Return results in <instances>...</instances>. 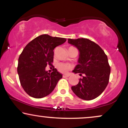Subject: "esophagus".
Instances as JSON below:
<instances>
[{"label": "esophagus", "instance_id": "obj_1", "mask_svg": "<svg viewBox=\"0 0 128 128\" xmlns=\"http://www.w3.org/2000/svg\"><path fill=\"white\" fill-rule=\"evenodd\" d=\"M69 76H70V74H64L62 76H63V78H67V77H68Z\"/></svg>", "mask_w": 128, "mask_h": 128}]
</instances>
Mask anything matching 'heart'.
Here are the masks:
<instances>
[{
    "instance_id": "1",
    "label": "heart",
    "mask_w": 128,
    "mask_h": 128,
    "mask_svg": "<svg viewBox=\"0 0 128 128\" xmlns=\"http://www.w3.org/2000/svg\"><path fill=\"white\" fill-rule=\"evenodd\" d=\"M57 67H58V70L60 72L65 73H67L72 68V66L70 64H65V63H60L57 66Z\"/></svg>"
}]
</instances>
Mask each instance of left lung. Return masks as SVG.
Segmentation results:
<instances>
[{"label": "left lung", "mask_w": 128, "mask_h": 128, "mask_svg": "<svg viewBox=\"0 0 128 128\" xmlns=\"http://www.w3.org/2000/svg\"><path fill=\"white\" fill-rule=\"evenodd\" d=\"M69 44L74 45L79 51V64L73 72L80 73L82 78L72 86L78 98L90 100L100 96L109 82L111 68L108 58L99 45L86 38L68 39Z\"/></svg>", "instance_id": "left-lung-1"}]
</instances>
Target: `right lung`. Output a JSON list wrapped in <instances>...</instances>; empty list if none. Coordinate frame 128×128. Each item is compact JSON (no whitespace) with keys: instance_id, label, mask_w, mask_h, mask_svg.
<instances>
[{"instance_id":"right-lung-1","label":"right lung","mask_w":128,"mask_h":128,"mask_svg":"<svg viewBox=\"0 0 128 128\" xmlns=\"http://www.w3.org/2000/svg\"><path fill=\"white\" fill-rule=\"evenodd\" d=\"M66 42L64 38L40 36L29 42L18 58L17 72L20 84L28 94L40 99L50 94L62 76L56 68L52 73L46 71L52 66L54 50Z\"/></svg>"}]
</instances>
